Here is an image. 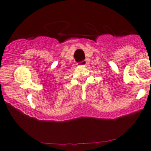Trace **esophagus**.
I'll return each instance as SVG.
<instances>
[{"instance_id":"34e87169","label":"esophagus","mask_w":151,"mask_h":151,"mask_svg":"<svg viewBox=\"0 0 151 151\" xmlns=\"http://www.w3.org/2000/svg\"><path fill=\"white\" fill-rule=\"evenodd\" d=\"M77 66H85V65L87 64V61L86 60H83V61L77 63Z\"/></svg>"}]
</instances>
